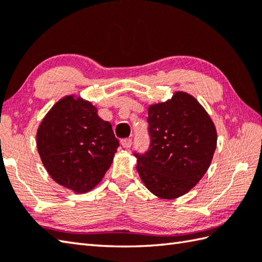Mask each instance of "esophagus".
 I'll use <instances>...</instances> for the list:
<instances>
[{
    "instance_id": "1",
    "label": "esophagus",
    "mask_w": 262,
    "mask_h": 262,
    "mask_svg": "<svg viewBox=\"0 0 262 262\" xmlns=\"http://www.w3.org/2000/svg\"><path fill=\"white\" fill-rule=\"evenodd\" d=\"M120 143H121L122 147H125V148H129L132 146V144H133L130 138H125V140H121Z\"/></svg>"
}]
</instances>
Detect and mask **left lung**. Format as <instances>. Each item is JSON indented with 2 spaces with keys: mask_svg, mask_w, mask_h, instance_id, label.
I'll return each mask as SVG.
<instances>
[{
  "mask_svg": "<svg viewBox=\"0 0 262 262\" xmlns=\"http://www.w3.org/2000/svg\"><path fill=\"white\" fill-rule=\"evenodd\" d=\"M148 151L135 153L136 169L155 196L174 199L197 185L216 149L213 120L196 99L178 91L165 102L148 107Z\"/></svg>",
  "mask_w": 262,
  "mask_h": 262,
  "instance_id": "left-lung-1",
  "label": "left lung"
}]
</instances>
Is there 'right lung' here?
I'll list each match as a JSON object with an SVG mask.
<instances>
[{"mask_svg": "<svg viewBox=\"0 0 262 262\" xmlns=\"http://www.w3.org/2000/svg\"><path fill=\"white\" fill-rule=\"evenodd\" d=\"M119 146L109 121L94 105L66 96L53 105L37 130V148L49 176L75 193L102 180Z\"/></svg>", "mask_w": 262, "mask_h": 262, "instance_id": "add662e5", "label": "right lung"}]
</instances>
